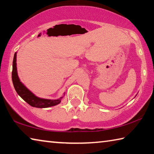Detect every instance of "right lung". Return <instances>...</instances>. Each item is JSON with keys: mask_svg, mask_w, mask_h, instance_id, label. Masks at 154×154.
I'll use <instances>...</instances> for the list:
<instances>
[{"mask_svg": "<svg viewBox=\"0 0 154 154\" xmlns=\"http://www.w3.org/2000/svg\"><path fill=\"white\" fill-rule=\"evenodd\" d=\"M17 52H15L13 60V71H12V81L14 83V86L16 91L17 94L19 95L23 100L26 101L28 104L33 107L36 108H47L50 107L58 105L61 102L62 96L56 100H51V99L41 98L35 96L34 94L30 92L28 88L20 82L17 75V64H16Z\"/></svg>", "mask_w": 154, "mask_h": 154, "instance_id": "right-lung-1", "label": "right lung"}]
</instances>
